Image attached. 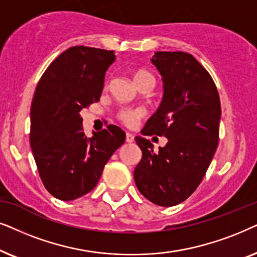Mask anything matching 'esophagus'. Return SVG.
Listing matches in <instances>:
<instances>
[{"mask_svg":"<svg viewBox=\"0 0 257 257\" xmlns=\"http://www.w3.org/2000/svg\"><path fill=\"white\" fill-rule=\"evenodd\" d=\"M133 141H134V135L131 134V133H126V134H125V142L132 143Z\"/></svg>","mask_w":257,"mask_h":257,"instance_id":"esophagus-1","label":"esophagus"}]
</instances>
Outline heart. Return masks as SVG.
<instances>
[{
  "label": "heart",
  "instance_id": "1",
  "mask_svg": "<svg viewBox=\"0 0 257 257\" xmlns=\"http://www.w3.org/2000/svg\"><path fill=\"white\" fill-rule=\"evenodd\" d=\"M132 76L135 84H138L139 82L145 80L154 81L152 74L145 69H134L132 71ZM143 115H145V111H143L142 109H121V110L118 111L117 117L119 121L124 123L125 125L133 126L136 124V122H138Z\"/></svg>",
  "mask_w": 257,
  "mask_h": 257
}]
</instances>
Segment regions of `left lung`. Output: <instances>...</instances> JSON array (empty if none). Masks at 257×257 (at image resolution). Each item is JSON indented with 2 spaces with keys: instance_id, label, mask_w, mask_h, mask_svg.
Here are the masks:
<instances>
[{
  "instance_id": "left-lung-1",
  "label": "left lung",
  "mask_w": 257,
  "mask_h": 257,
  "mask_svg": "<svg viewBox=\"0 0 257 257\" xmlns=\"http://www.w3.org/2000/svg\"><path fill=\"white\" fill-rule=\"evenodd\" d=\"M152 62L162 76L163 97L142 135H163L168 142L154 152L149 140L136 136L142 159L134 180L150 202L172 207L194 193L216 152L220 96L209 73L193 55L156 51Z\"/></svg>"
}]
</instances>
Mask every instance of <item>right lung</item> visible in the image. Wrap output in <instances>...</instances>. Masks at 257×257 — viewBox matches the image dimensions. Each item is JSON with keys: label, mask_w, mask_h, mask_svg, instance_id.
<instances>
[{"label": "right lung", "mask_w": 257, "mask_h": 257, "mask_svg": "<svg viewBox=\"0 0 257 257\" xmlns=\"http://www.w3.org/2000/svg\"><path fill=\"white\" fill-rule=\"evenodd\" d=\"M112 50L71 47L37 83L30 108V147L40 177L54 197L73 201L96 186L110 156L125 141L117 125L87 138L82 109L100 100Z\"/></svg>", "instance_id": "add662e5"}]
</instances>
